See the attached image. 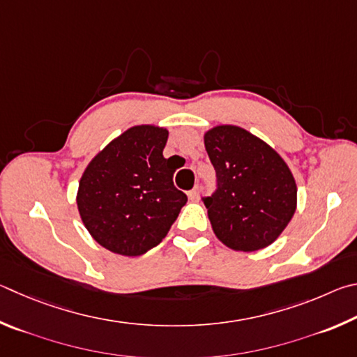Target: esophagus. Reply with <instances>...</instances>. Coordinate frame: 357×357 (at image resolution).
Wrapping results in <instances>:
<instances>
[{"instance_id":"obj_1","label":"esophagus","mask_w":357,"mask_h":357,"mask_svg":"<svg viewBox=\"0 0 357 357\" xmlns=\"http://www.w3.org/2000/svg\"><path fill=\"white\" fill-rule=\"evenodd\" d=\"M188 196H190V201L197 202L199 199H201V192H199V186H196L195 190H191V191L188 192Z\"/></svg>"}]
</instances>
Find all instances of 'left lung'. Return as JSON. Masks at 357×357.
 Wrapping results in <instances>:
<instances>
[{"mask_svg": "<svg viewBox=\"0 0 357 357\" xmlns=\"http://www.w3.org/2000/svg\"><path fill=\"white\" fill-rule=\"evenodd\" d=\"M204 144L220 186L204 201L218 240L238 252L270 246L296 211L298 188L289 165L238 125L207 130Z\"/></svg>", "mask_w": 357, "mask_h": 357, "instance_id": "left-lung-1", "label": "left lung"}]
</instances>
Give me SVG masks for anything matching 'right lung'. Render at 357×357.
I'll use <instances>...</instances> for the list:
<instances>
[{
    "label": "right lung",
    "instance_id": "right-lung-1",
    "mask_svg": "<svg viewBox=\"0 0 357 357\" xmlns=\"http://www.w3.org/2000/svg\"><path fill=\"white\" fill-rule=\"evenodd\" d=\"M169 131L135 125L86 166L77 205L91 236L108 251L137 257L160 245L188 201L172 183L175 167L162 156Z\"/></svg>",
    "mask_w": 357,
    "mask_h": 357
}]
</instances>
